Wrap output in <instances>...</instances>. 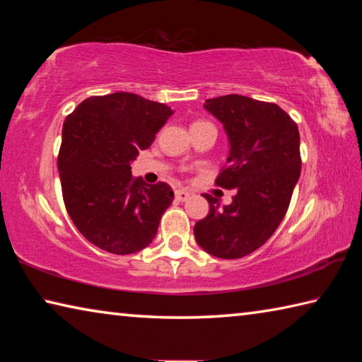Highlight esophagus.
<instances>
[{
  "label": "esophagus",
  "instance_id": "1",
  "mask_svg": "<svg viewBox=\"0 0 362 362\" xmlns=\"http://www.w3.org/2000/svg\"><path fill=\"white\" fill-rule=\"evenodd\" d=\"M175 198L179 199V201H187L189 198V193L187 192V189H177Z\"/></svg>",
  "mask_w": 362,
  "mask_h": 362
}]
</instances>
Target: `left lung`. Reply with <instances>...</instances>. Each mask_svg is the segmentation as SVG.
<instances>
[{
	"label": "left lung",
	"instance_id": "left-lung-1",
	"mask_svg": "<svg viewBox=\"0 0 362 362\" xmlns=\"http://www.w3.org/2000/svg\"><path fill=\"white\" fill-rule=\"evenodd\" d=\"M204 108L228 137L226 168L216 183L236 189L231 204L204 194L209 214L194 225L199 247L218 259H241L273 235L289 207L300 168V136L276 103L246 95L207 99Z\"/></svg>",
	"mask_w": 362,
	"mask_h": 362
}]
</instances>
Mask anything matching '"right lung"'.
<instances>
[{
    "label": "right lung",
    "mask_w": 362,
    "mask_h": 362,
    "mask_svg": "<svg viewBox=\"0 0 362 362\" xmlns=\"http://www.w3.org/2000/svg\"><path fill=\"white\" fill-rule=\"evenodd\" d=\"M173 115L166 103L115 93L89 97L65 118L59 151L65 207L94 246L126 255L155 240L174 192L164 182L134 179L131 164Z\"/></svg>",
    "instance_id": "1"
}]
</instances>
